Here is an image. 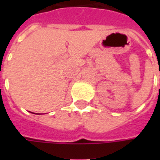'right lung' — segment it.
I'll list each match as a JSON object with an SVG mask.
<instances>
[{
  "mask_svg": "<svg viewBox=\"0 0 160 160\" xmlns=\"http://www.w3.org/2000/svg\"><path fill=\"white\" fill-rule=\"evenodd\" d=\"M38 115H39V114H38Z\"/></svg>",
  "mask_w": 160,
  "mask_h": 160,
  "instance_id": "1",
  "label": "right lung"
}]
</instances>
